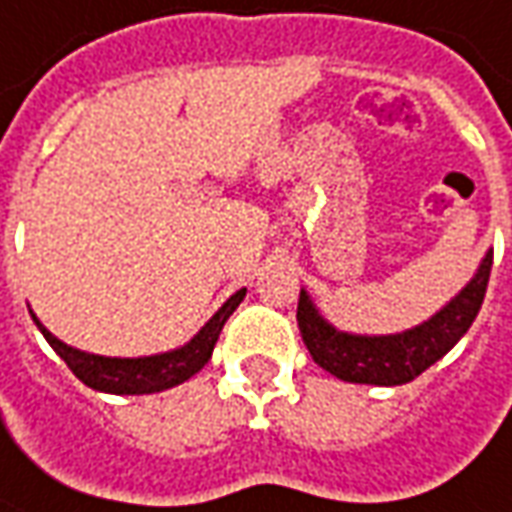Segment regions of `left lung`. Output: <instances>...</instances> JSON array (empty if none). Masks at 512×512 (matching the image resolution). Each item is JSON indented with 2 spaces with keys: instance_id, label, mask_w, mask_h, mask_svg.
Wrapping results in <instances>:
<instances>
[{
  "instance_id": "8db88e82",
  "label": "left lung",
  "mask_w": 512,
  "mask_h": 512,
  "mask_svg": "<svg viewBox=\"0 0 512 512\" xmlns=\"http://www.w3.org/2000/svg\"><path fill=\"white\" fill-rule=\"evenodd\" d=\"M493 250L479 262L477 273L435 315L396 334H354L340 331L320 315L309 292L298 298V329L309 354L331 376L354 384L396 387L421 376L429 365L446 357L471 329L474 317L482 309L488 278H491Z\"/></svg>"
}]
</instances>
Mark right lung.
I'll use <instances>...</instances> for the list:
<instances>
[{"mask_svg": "<svg viewBox=\"0 0 512 512\" xmlns=\"http://www.w3.org/2000/svg\"><path fill=\"white\" fill-rule=\"evenodd\" d=\"M245 292L248 290L234 292L189 343H183L181 348H172V351H164V354H150V357H100V354H88V351H80V348H72V345L58 340L35 317L33 309H30V317H33L38 331L47 337V343L55 348V354L91 390L111 393V396H147V393H161V390H169L175 384H183L209 362L225 320L234 315V309L242 303Z\"/></svg>", "mask_w": 512, "mask_h": 512, "instance_id": "1", "label": "right lung"}]
</instances>
